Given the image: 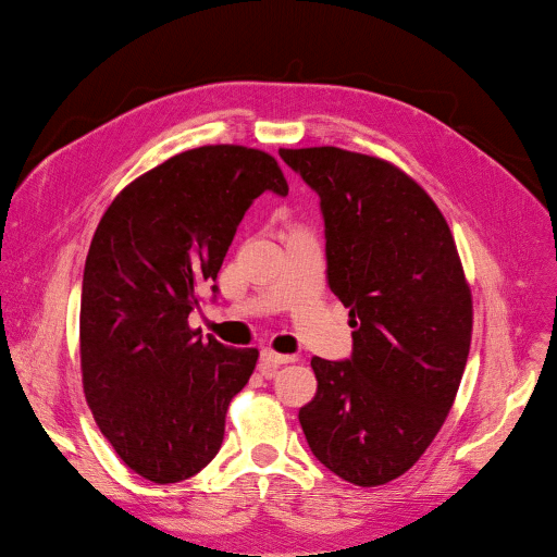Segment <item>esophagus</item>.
<instances>
[{"mask_svg": "<svg viewBox=\"0 0 557 557\" xmlns=\"http://www.w3.org/2000/svg\"><path fill=\"white\" fill-rule=\"evenodd\" d=\"M290 361H295V357H290V355H280V352H273V350H262V352H260V372H262L267 379H271L280 366L290 363Z\"/></svg>", "mask_w": 557, "mask_h": 557, "instance_id": "obj_1", "label": "esophagus"}]
</instances>
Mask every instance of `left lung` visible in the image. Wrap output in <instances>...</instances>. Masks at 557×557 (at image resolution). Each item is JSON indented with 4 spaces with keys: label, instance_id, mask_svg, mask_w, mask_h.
<instances>
[{
    "label": "left lung",
    "instance_id": "obj_1",
    "mask_svg": "<svg viewBox=\"0 0 557 557\" xmlns=\"http://www.w3.org/2000/svg\"><path fill=\"white\" fill-rule=\"evenodd\" d=\"M320 196L326 277L350 308L352 352L312 357L308 447L339 479L385 485L438 434L471 342V295L434 200L381 158L339 147L280 149Z\"/></svg>",
    "mask_w": 557,
    "mask_h": 557
}]
</instances>
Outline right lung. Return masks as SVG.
I'll use <instances>...</instances> for the list:
<instances>
[{"instance_id":"obj_1","label":"right lung","mask_w":557,"mask_h":557,"mask_svg":"<svg viewBox=\"0 0 557 557\" xmlns=\"http://www.w3.org/2000/svg\"><path fill=\"white\" fill-rule=\"evenodd\" d=\"M288 194L273 156L240 145L183 151L127 185L101 218L82 286L88 406L121 460L168 485L218 454L258 350L189 329L258 196Z\"/></svg>"}]
</instances>
